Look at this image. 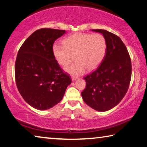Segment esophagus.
I'll list each match as a JSON object with an SVG mask.
<instances>
[{
    "label": "esophagus",
    "mask_w": 147,
    "mask_h": 147,
    "mask_svg": "<svg viewBox=\"0 0 147 147\" xmlns=\"http://www.w3.org/2000/svg\"><path fill=\"white\" fill-rule=\"evenodd\" d=\"M76 79H77V78L75 77V76H72V80H73V82H74V81H75Z\"/></svg>",
    "instance_id": "obj_1"
}]
</instances>
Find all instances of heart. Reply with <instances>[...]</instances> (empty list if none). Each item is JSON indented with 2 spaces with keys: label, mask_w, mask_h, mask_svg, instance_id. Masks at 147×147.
I'll list each match as a JSON object with an SVG mask.
<instances>
[{
  "label": "heart",
  "mask_w": 147,
  "mask_h": 147,
  "mask_svg": "<svg viewBox=\"0 0 147 147\" xmlns=\"http://www.w3.org/2000/svg\"><path fill=\"white\" fill-rule=\"evenodd\" d=\"M64 45L55 43L53 46V55L58 63L67 66L65 71L74 76H80L93 71L103 61L107 52V42L101 34L76 33L63 40Z\"/></svg>",
  "instance_id": "1"
}]
</instances>
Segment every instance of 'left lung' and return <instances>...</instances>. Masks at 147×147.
Instances as JSON below:
<instances>
[{
    "mask_svg": "<svg viewBox=\"0 0 147 147\" xmlns=\"http://www.w3.org/2000/svg\"><path fill=\"white\" fill-rule=\"evenodd\" d=\"M103 34L107 52L103 61L84 79L86 86L81 93L84 101L95 111L111 110L126 94L131 76V63L124 44L118 36L106 30L92 29Z\"/></svg>",
    "mask_w": 147,
    "mask_h": 147,
    "instance_id": "obj_1",
    "label": "left lung"
}]
</instances>
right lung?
<instances>
[{"mask_svg":"<svg viewBox=\"0 0 147 147\" xmlns=\"http://www.w3.org/2000/svg\"><path fill=\"white\" fill-rule=\"evenodd\" d=\"M65 33L64 30H37L18 52L16 85L23 99L38 110H47L59 103L71 84V78L63 72L53 53L54 42Z\"/></svg>","mask_w":147,"mask_h":147,"instance_id":"1","label":"right lung"}]
</instances>
